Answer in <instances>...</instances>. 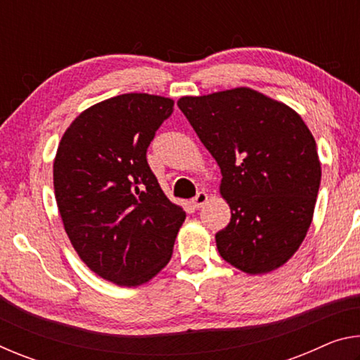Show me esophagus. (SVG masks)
I'll return each mask as SVG.
<instances>
[{
  "mask_svg": "<svg viewBox=\"0 0 360 360\" xmlns=\"http://www.w3.org/2000/svg\"><path fill=\"white\" fill-rule=\"evenodd\" d=\"M206 203H208V193L206 192H198L197 197L192 200L193 208H202V206H205Z\"/></svg>",
  "mask_w": 360,
  "mask_h": 360,
  "instance_id": "obj_1",
  "label": "esophagus"
}]
</instances>
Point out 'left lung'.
<instances>
[{"instance_id": "obj_1", "label": "left lung", "mask_w": 360, "mask_h": 360, "mask_svg": "<svg viewBox=\"0 0 360 360\" xmlns=\"http://www.w3.org/2000/svg\"><path fill=\"white\" fill-rule=\"evenodd\" d=\"M178 106L221 168L231 217L221 257L248 275L283 266L313 221L321 184L316 141L294 109L249 87L182 96Z\"/></svg>"}]
</instances>
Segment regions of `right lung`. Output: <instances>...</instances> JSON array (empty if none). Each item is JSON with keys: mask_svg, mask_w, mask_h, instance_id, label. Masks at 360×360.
<instances>
[{"mask_svg": "<svg viewBox=\"0 0 360 360\" xmlns=\"http://www.w3.org/2000/svg\"><path fill=\"white\" fill-rule=\"evenodd\" d=\"M174 101L124 94L82 111L60 139L53 191L63 227L95 275L125 288L172 259L186 211L169 202L146 152Z\"/></svg>", "mask_w": 360, "mask_h": 360, "instance_id": "right-lung-1", "label": "right lung"}]
</instances>
